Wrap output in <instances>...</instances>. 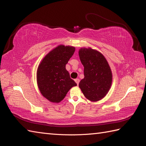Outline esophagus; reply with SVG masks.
<instances>
[{
	"mask_svg": "<svg viewBox=\"0 0 146 146\" xmlns=\"http://www.w3.org/2000/svg\"><path fill=\"white\" fill-rule=\"evenodd\" d=\"M75 82H76V83L77 84V85H78L79 82H80V80H79L78 78H76V79H75Z\"/></svg>",
	"mask_w": 146,
	"mask_h": 146,
	"instance_id": "1",
	"label": "esophagus"
}]
</instances>
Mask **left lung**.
<instances>
[{"label":"left lung","instance_id":"8db88e82","mask_svg":"<svg viewBox=\"0 0 146 146\" xmlns=\"http://www.w3.org/2000/svg\"><path fill=\"white\" fill-rule=\"evenodd\" d=\"M78 54L85 76L79 83V87L88 100L98 101L104 98L111 87V69L104 56L91 48H82Z\"/></svg>","mask_w":146,"mask_h":146}]
</instances>
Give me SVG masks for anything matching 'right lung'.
I'll list each match as a JSON object with an SVG mask.
<instances>
[{
    "mask_svg": "<svg viewBox=\"0 0 146 146\" xmlns=\"http://www.w3.org/2000/svg\"><path fill=\"white\" fill-rule=\"evenodd\" d=\"M74 52V47L58 46L46 55L38 66L37 83L39 91L52 102H60L70 88L77 86L66 69V64Z\"/></svg>",
    "mask_w": 146,
    "mask_h": 146,
    "instance_id": "right-lung-1",
    "label": "right lung"
}]
</instances>
